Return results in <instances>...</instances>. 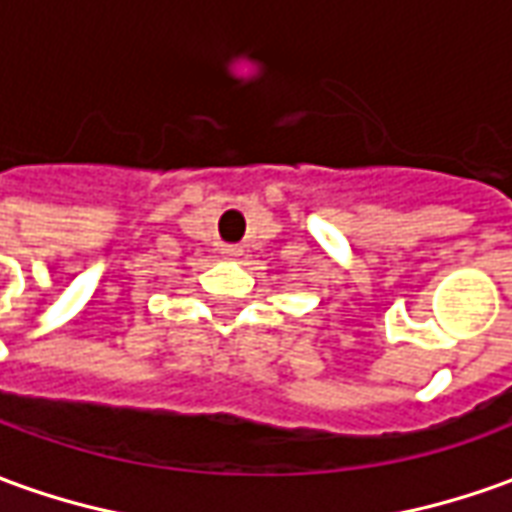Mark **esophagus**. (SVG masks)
I'll list each match as a JSON object with an SVG mask.
<instances>
[{
    "instance_id": "1",
    "label": "esophagus",
    "mask_w": 512,
    "mask_h": 512,
    "mask_svg": "<svg viewBox=\"0 0 512 512\" xmlns=\"http://www.w3.org/2000/svg\"><path fill=\"white\" fill-rule=\"evenodd\" d=\"M222 256H225V259H239V256H242V248H239V245H222Z\"/></svg>"
}]
</instances>
